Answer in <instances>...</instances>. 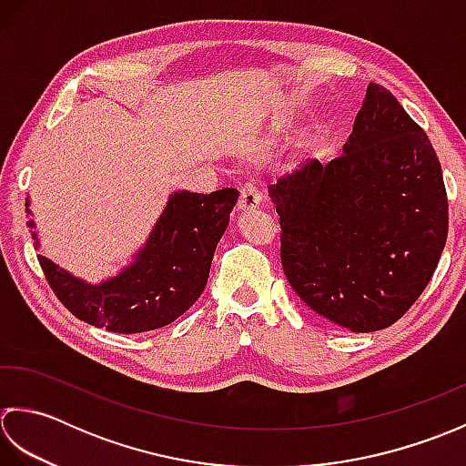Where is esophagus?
Listing matches in <instances>:
<instances>
[{"mask_svg":"<svg viewBox=\"0 0 466 466\" xmlns=\"http://www.w3.org/2000/svg\"><path fill=\"white\" fill-rule=\"evenodd\" d=\"M261 203V191L259 187L247 180V183L241 187V197H239V208L241 211H251V208L259 207Z\"/></svg>","mask_w":466,"mask_h":466,"instance_id":"obj_1","label":"esophagus"}]
</instances>
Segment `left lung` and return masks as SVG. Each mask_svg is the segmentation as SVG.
Returning a JSON list of instances; mask_svg holds the SVG:
<instances>
[{
    "label": "left lung",
    "instance_id": "obj_1",
    "mask_svg": "<svg viewBox=\"0 0 466 466\" xmlns=\"http://www.w3.org/2000/svg\"><path fill=\"white\" fill-rule=\"evenodd\" d=\"M269 197L289 286L321 318L360 334L392 326L412 308L449 235L439 157L374 82L344 153L293 170Z\"/></svg>",
    "mask_w": 466,
    "mask_h": 466
}]
</instances>
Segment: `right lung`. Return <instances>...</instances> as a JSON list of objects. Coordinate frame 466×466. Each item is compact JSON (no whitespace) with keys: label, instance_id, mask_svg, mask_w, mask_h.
I'll list each match as a JSON object with an SVG mask.
<instances>
[{"label":"right lung","instance_id":"add662e5","mask_svg":"<svg viewBox=\"0 0 466 466\" xmlns=\"http://www.w3.org/2000/svg\"><path fill=\"white\" fill-rule=\"evenodd\" d=\"M237 198L235 188L170 195L137 261L100 286L76 279L44 255H37V261L56 298L86 324L116 334L163 328L203 293L215 247L229 225ZM27 225L34 227L32 221ZM32 237L35 239L34 231Z\"/></svg>","mask_w":466,"mask_h":466}]
</instances>
